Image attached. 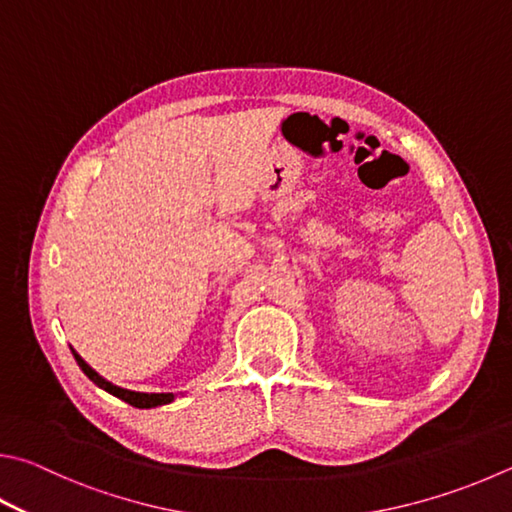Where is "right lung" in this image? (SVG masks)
<instances>
[{"mask_svg": "<svg viewBox=\"0 0 512 512\" xmlns=\"http://www.w3.org/2000/svg\"><path fill=\"white\" fill-rule=\"evenodd\" d=\"M71 351H73V358H76L80 369L85 371L89 380H94V383H96L100 389H105V392H109L111 396L120 398V401H125V403L132 405V407H138V410H150V407H159V405H167V403L174 401V394H143V392H129V389L111 385L109 380L102 378V376L98 374V371L91 369V367L87 365V362L78 356L76 349H71Z\"/></svg>", "mask_w": 512, "mask_h": 512, "instance_id": "add662e5", "label": "right lung"}]
</instances>
